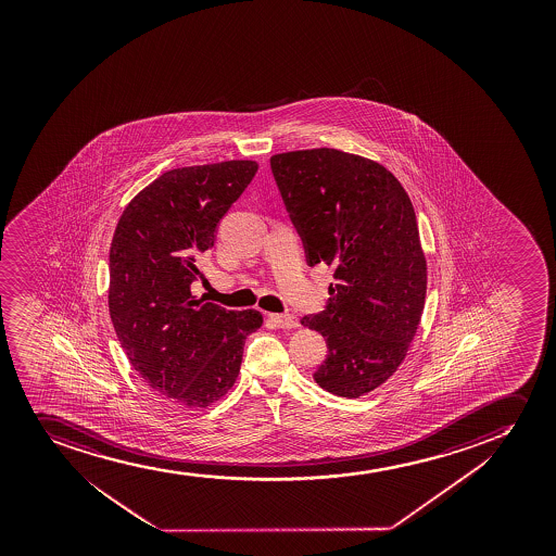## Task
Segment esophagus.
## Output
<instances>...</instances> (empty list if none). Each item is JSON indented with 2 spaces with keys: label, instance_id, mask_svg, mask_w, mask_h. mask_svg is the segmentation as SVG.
I'll use <instances>...</instances> for the list:
<instances>
[{
  "label": "esophagus",
  "instance_id": "1",
  "mask_svg": "<svg viewBox=\"0 0 556 556\" xmlns=\"http://www.w3.org/2000/svg\"><path fill=\"white\" fill-rule=\"evenodd\" d=\"M268 323L276 328H296L299 320L293 315H280V313H268Z\"/></svg>",
  "mask_w": 556,
  "mask_h": 556
}]
</instances>
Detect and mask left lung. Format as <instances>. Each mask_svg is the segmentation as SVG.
<instances>
[{"label":"left lung","instance_id":"obj_1","mask_svg":"<svg viewBox=\"0 0 556 556\" xmlns=\"http://www.w3.org/2000/svg\"><path fill=\"white\" fill-rule=\"evenodd\" d=\"M270 168L307 265L336 267L325 309L301 320L328 345L313 378L357 399L399 369L421 320L427 260L414 205L386 166L333 148L276 153Z\"/></svg>","mask_w":556,"mask_h":556}]
</instances>
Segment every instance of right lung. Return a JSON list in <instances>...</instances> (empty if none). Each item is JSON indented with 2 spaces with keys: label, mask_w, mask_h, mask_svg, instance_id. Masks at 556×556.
<instances>
[{
  "label": "right lung",
  "mask_w": 556,
  "mask_h": 556,
  "mask_svg": "<svg viewBox=\"0 0 556 556\" xmlns=\"http://www.w3.org/2000/svg\"><path fill=\"white\" fill-rule=\"evenodd\" d=\"M257 173L223 161L161 174L122 213L109 250V313L129 364L161 395L207 408L236 383L255 309L194 301L197 260L213 249L220 218Z\"/></svg>",
  "instance_id": "obj_1"
}]
</instances>
